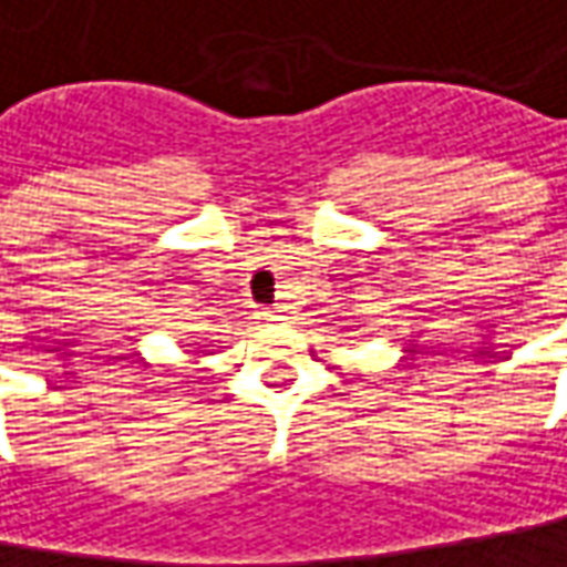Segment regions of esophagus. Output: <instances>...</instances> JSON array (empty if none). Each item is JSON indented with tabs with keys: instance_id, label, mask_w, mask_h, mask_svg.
<instances>
[{
	"instance_id": "esophagus-1",
	"label": "esophagus",
	"mask_w": 567,
	"mask_h": 567,
	"mask_svg": "<svg viewBox=\"0 0 567 567\" xmlns=\"http://www.w3.org/2000/svg\"><path fill=\"white\" fill-rule=\"evenodd\" d=\"M262 320H266V323H272V320H279V310H262Z\"/></svg>"
}]
</instances>
